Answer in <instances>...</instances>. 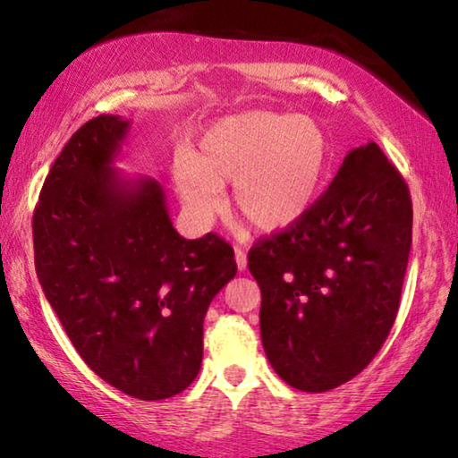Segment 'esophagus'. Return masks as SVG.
I'll list each match as a JSON object with an SVG mask.
<instances>
[{
    "label": "esophagus",
    "instance_id": "esophagus-1",
    "mask_svg": "<svg viewBox=\"0 0 458 458\" xmlns=\"http://www.w3.org/2000/svg\"><path fill=\"white\" fill-rule=\"evenodd\" d=\"M235 262H237V268H240V271H243V268H246V265H248L246 252H243L242 248H235Z\"/></svg>",
    "mask_w": 458,
    "mask_h": 458
}]
</instances>
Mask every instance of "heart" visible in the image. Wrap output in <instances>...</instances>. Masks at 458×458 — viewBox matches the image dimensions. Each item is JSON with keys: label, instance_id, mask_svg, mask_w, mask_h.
Here are the masks:
<instances>
[{"label": "heart", "instance_id": "1", "mask_svg": "<svg viewBox=\"0 0 458 458\" xmlns=\"http://www.w3.org/2000/svg\"><path fill=\"white\" fill-rule=\"evenodd\" d=\"M327 162L329 137L315 118L252 110L212 123L196 154H177L173 174L199 221L216 215L221 187L235 182L240 216L260 231H284L309 212Z\"/></svg>", "mask_w": 458, "mask_h": 458}]
</instances>
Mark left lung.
I'll list each match as a JSON object with an SVG mask.
<instances>
[{"mask_svg": "<svg viewBox=\"0 0 458 458\" xmlns=\"http://www.w3.org/2000/svg\"><path fill=\"white\" fill-rule=\"evenodd\" d=\"M411 242L409 185L371 141L296 225L250 248L262 346L285 384L327 392L373 360L396 321Z\"/></svg>", "mask_w": 458, "mask_h": 458, "instance_id": "left-lung-1", "label": "left lung"}]
</instances>
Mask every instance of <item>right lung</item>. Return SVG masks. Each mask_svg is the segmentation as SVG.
Returning a JSON list of instances; mask_svg holds the SVG:
<instances>
[{"label":"right lung","instance_id":"right-lung-1","mask_svg":"<svg viewBox=\"0 0 458 458\" xmlns=\"http://www.w3.org/2000/svg\"><path fill=\"white\" fill-rule=\"evenodd\" d=\"M127 131L99 114L62 148L35 206V268L91 371L133 398L165 400L196 379L206 310L237 265L216 233L174 231L158 181L114 171Z\"/></svg>","mask_w":458,"mask_h":458}]
</instances>
